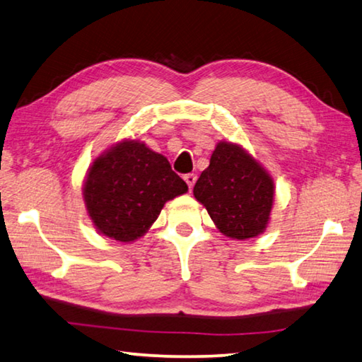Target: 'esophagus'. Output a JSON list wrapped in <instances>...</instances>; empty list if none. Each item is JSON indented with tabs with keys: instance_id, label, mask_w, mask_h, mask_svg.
<instances>
[{
	"instance_id": "obj_1",
	"label": "esophagus",
	"mask_w": 362,
	"mask_h": 362,
	"mask_svg": "<svg viewBox=\"0 0 362 362\" xmlns=\"http://www.w3.org/2000/svg\"><path fill=\"white\" fill-rule=\"evenodd\" d=\"M185 181H186V185L189 186V189H192L194 185H195V181H197V176H195L194 173H187V175H185Z\"/></svg>"
}]
</instances>
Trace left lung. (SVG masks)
I'll use <instances>...</instances> for the list:
<instances>
[{"mask_svg":"<svg viewBox=\"0 0 362 362\" xmlns=\"http://www.w3.org/2000/svg\"><path fill=\"white\" fill-rule=\"evenodd\" d=\"M194 195L224 235L237 240L264 232L274 205V181L248 152L219 143L202 171Z\"/></svg>","mask_w":362,"mask_h":362,"instance_id":"left-lung-1","label":"left lung"}]
</instances>
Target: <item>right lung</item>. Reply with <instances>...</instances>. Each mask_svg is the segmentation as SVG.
Wrapping results in <instances>:
<instances>
[{"label":"right lung","mask_w":362,"mask_h":362,"mask_svg":"<svg viewBox=\"0 0 362 362\" xmlns=\"http://www.w3.org/2000/svg\"><path fill=\"white\" fill-rule=\"evenodd\" d=\"M187 192L171 165L143 143L124 141L88 170L84 200L88 216L106 237L132 242L160 214L165 202Z\"/></svg>","instance_id":"right-lung-1"}]
</instances>
